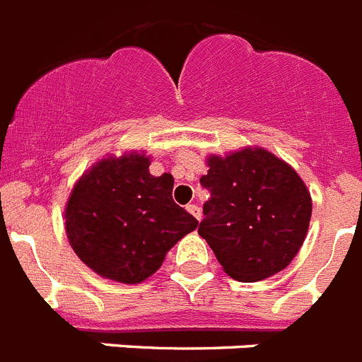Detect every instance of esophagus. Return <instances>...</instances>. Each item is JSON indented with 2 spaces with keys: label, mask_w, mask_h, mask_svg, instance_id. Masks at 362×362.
I'll use <instances>...</instances> for the list:
<instances>
[{
  "label": "esophagus",
  "mask_w": 362,
  "mask_h": 362,
  "mask_svg": "<svg viewBox=\"0 0 362 362\" xmlns=\"http://www.w3.org/2000/svg\"><path fill=\"white\" fill-rule=\"evenodd\" d=\"M187 211H189L197 220L202 218V211H200V207L197 206V204H187Z\"/></svg>",
  "instance_id": "esophagus-1"
}]
</instances>
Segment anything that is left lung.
I'll return each mask as SVG.
<instances>
[{
    "label": "left lung",
    "mask_w": 362,
    "mask_h": 362,
    "mask_svg": "<svg viewBox=\"0 0 362 362\" xmlns=\"http://www.w3.org/2000/svg\"><path fill=\"white\" fill-rule=\"evenodd\" d=\"M199 235L229 276L262 281L293 260L312 218V197L286 162L266 149L211 156Z\"/></svg>",
    "instance_id": "1"
}]
</instances>
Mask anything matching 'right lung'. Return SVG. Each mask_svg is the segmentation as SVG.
I'll return each mask as SVG.
<instances>
[{
	"instance_id": "1",
	"label": "right lung",
	"mask_w": 362,
	"mask_h": 362,
	"mask_svg": "<svg viewBox=\"0 0 362 362\" xmlns=\"http://www.w3.org/2000/svg\"><path fill=\"white\" fill-rule=\"evenodd\" d=\"M149 158H103L80 178L65 211L72 250L98 275L124 284L146 281L165 253L199 226L173 200V177H153Z\"/></svg>"
}]
</instances>
